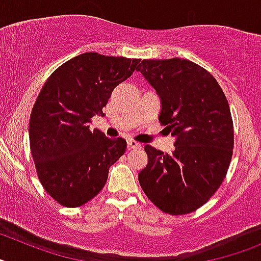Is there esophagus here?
<instances>
[{"label":"esophagus","instance_id":"esophagus-1","mask_svg":"<svg viewBox=\"0 0 261 261\" xmlns=\"http://www.w3.org/2000/svg\"><path fill=\"white\" fill-rule=\"evenodd\" d=\"M126 145H128V149H137V147H141V144H138V142L133 141V140H129V141L126 142Z\"/></svg>","mask_w":261,"mask_h":261}]
</instances>
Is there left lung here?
Wrapping results in <instances>:
<instances>
[{"mask_svg":"<svg viewBox=\"0 0 261 261\" xmlns=\"http://www.w3.org/2000/svg\"><path fill=\"white\" fill-rule=\"evenodd\" d=\"M161 100L158 119L175 137L170 154L146 145L138 174L145 195L168 214L199 209L222 184L232 155L234 129L216 78L186 59L142 60L138 68Z\"/></svg>","mask_w":261,"mask_h":261,"instance_id":"obj_1","label":"left lung"}]
</instances>
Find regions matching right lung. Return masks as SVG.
<instances>
[{
    "mask_svg": "<svg viewBox=\"0 0 261 261\" xmlns=\"http://www.w3.org/2000/svg\"><path fill=\"white\" fill-rule=\"evenodd\" d=\"M140 66L138 59L82 53L48 78L30 117V146L44 190L59 204L77 208L103 190L108 170L126 149L124 138L90 129L103 116L115 87Z\"/></svg>",
    "mask_w": 261,
    "mask_h": 261,
    "instance_id": "add662e5",
    "label": "right lung"
}]
</instances>
